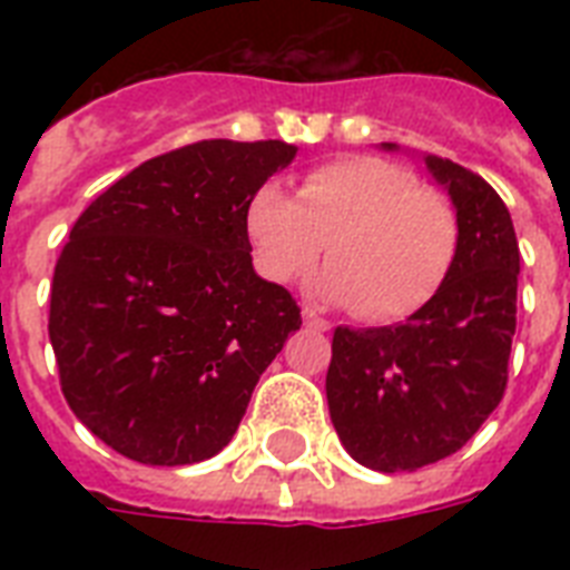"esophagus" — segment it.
<instances>
[{
	"instance_id": "obj_1",
	"label": "esophagus",
	"mask_w": 570,
	"mask_h": 570,
	"mask_svg": "<svg viewBox=\"0 0 570 570\" xmlns=\"http://www.w3.org/2000/svg\"><path fill=\"white\" fill-rule=\"evenodd\" d=\"M302 316H304V325H307V328H313V331H328L331 328V322L325 320V316H320L316 311H311V307H304Z\"/></svg>"
}]
</instances>
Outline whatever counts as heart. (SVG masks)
Wrapping results in <instances>:
<instances>
[{"mask_svg":"<svg viewBox=\"0 0 570 570\" xmlns=\"http://www.w3.org/2000/svg\"><path fill=\"white\" fill-rule=\"evenodd\" d=\"M245 230L272 284L304 281L328 245L322 295L352 304L364 322L407 320L432 302L461 236L450 195L381 156H340L313 168L295 200L263 183L245 206Z\"/></svg>","mask_w":570,"mask_h":570,"instance_id":"1","label":"heart"}]
</instances>
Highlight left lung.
Masks as SVG:
<instances>
[{"mask_svg": "<svg viewBox=\"0 0 570 570\" xmlns=\"http://www.w3.org/2000/svg\"><path fill=\"white\" fill-rule=\"evenodd\" d=\"M425 165L459 213L450 277L407 322L334 331L325 379L340 441L381 473L434 464L479 432L505 393L518 325L521 250L503 197L450 159Z\"/></svg>", "mask_w": 570, "mask_h": 570, "instance_id": "1", "label": "left lung"}]
</instances>
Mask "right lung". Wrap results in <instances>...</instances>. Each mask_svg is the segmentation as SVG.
I'll use <instances>...</instances> for the list:
<instances>
[{
  "label": "right lung",
  "instance_id": "obj_1",
  "mask_svg": "<svg viewBox=\"0 0 570 570\" xmlns=\"http://www.w3.org/2000/svg\"><path fill=\"white\" fill-rule=\"evenodd\" d=\"M293 156L284 141H197L76 218L49 286V343L70 411L120 455L213 459L302 328L289 289L254 275L245 230L250 195Z\"/></svg>",
  "mask_w": 570,
  "mask_h": 570
}]
</instances>
